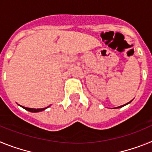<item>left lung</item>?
I'll return each instance as SVG.
<instances>
[{"label":"left lung","mask_w":152,"mask_h":152,"mask_svg":"<svg viewBox=\"0 0 152 152\" xmlns=\"http://www.w3.org/2000/svg\"><path fill=\"white\" fill-rule=\"evenodd\" d=\"M131 101H132V100H131ZM131 101H130V102H131ZM130 102H129V103H126V104H124V105H122V106H120V107H116V108H120V107H124L125 105H127V104H128V103H129Z\"/></svg>","instance_id":"8db88e82"}]
</instances>
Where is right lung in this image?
Segmentation results:
<instances>
[{
	"instance_id": "obj_1",
	"label": "right lung",
	"mask_w": 152,
	"mask_h": 152,
	"mask_svg": "<svg viewBox=\"0 0 152 152\" xmlns=\"http://www.w3.org/2000/svg\"><path fill=\"white\" fill-rule=\"evenodd\" d=\"M21 107H22V106H21ZM49 107H50V106H49ZM49 107H45V108H42V109H33V108H28V107H23V108L25 109V110H26L29 111V112L37 113V112H40V111L44 110H45V109L48 108Z\"/></svg>"
}]
</instances>
